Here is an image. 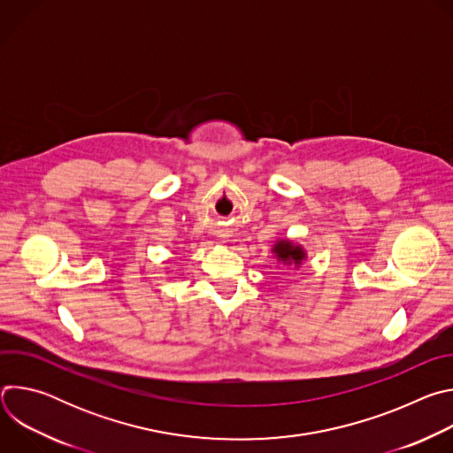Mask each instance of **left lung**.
I'll list each match as a JSON object with an SVG mask.
<instances>
[{
  "label": "left lung",
  "instance_id": "1",
  "mask_svg": "<svg viewBox=\"0 0 453 453\" xmlns=\"http://www.w3.org/2000/svg\"><path fill=\"white\" fill-rule=\"evenodd\" d=\"M273 252L280 264L290 265L294 269H299L303 265V262L306 260V250L303 249V245H299L288 238L276 240V243L273 245Z\"/></svg>",
  "mask_w": 453,
  "mask_h": 453
}]
</instances>
